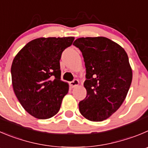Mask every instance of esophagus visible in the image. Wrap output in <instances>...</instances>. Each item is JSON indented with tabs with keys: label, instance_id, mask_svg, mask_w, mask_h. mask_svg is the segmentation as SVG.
Here are the masks:
<instances>
[{
	"label": "esophagus",
	"instance_id": "1",
	"mask_svg": "<svg viewBox=\"0 0 148 148\" xmlns=\"http://www.w3.org/2000/svg\"><path fill=\"white\" fill-rule=\"evenodd\" d=\"M78 84H79V81H78V80H76V79L73 80V81H71V82L70 83V86L72 87V88L76 87L77 86H78Z\"/></svg>",
	"mask_w": 148,
	"mask_h": 148
}]
</instances>
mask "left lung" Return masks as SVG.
Returning <instances> with one entry per match:
<instances>
[{
  "label": "left lung",
  "instance_id": "left-lung-1",
  "mask_svg": "<svg viewBox=\"0 0 148 148\" xmlns=\"http://www.w3.org/2000/svg\"><path fill=\"white\" fill-rule=\"evenodd\" d=\"M73 45L82 52L86 67V97L79 102L81 115L102 121L117 110L126 98L132 81L126 52L105 37L80 38Z\"/></svg>",
  "mask_w": 148,
  "mask_h": 148
}]
</instances>
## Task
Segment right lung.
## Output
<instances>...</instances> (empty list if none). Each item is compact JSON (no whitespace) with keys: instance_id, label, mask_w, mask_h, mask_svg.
<instances>
[{"instance_id":"obj_1","label":"right lung","mask_w":148,"mask_h":148,"mask_svg":"<svg viewBox=\"0 0 148 148\" xmlns=\"http://www.w3.org/2000/svg\"><path fill=\"white\" fill-rule=\"evenodd\" d=\"M73 37L40 38L27 43L12 62L14 91L24 109L39 119L59 112L68 84L61 81L60 60Z\"/></svg>"}]
</instances>
